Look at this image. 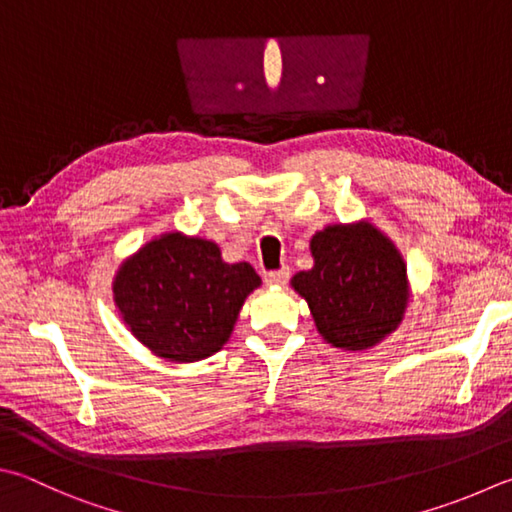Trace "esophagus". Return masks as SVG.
<instances>
[{"mask_svg": "<svg viewBox=\"0 0 512 512\" xmlns=\"http://www.w3.org/2000/svg\"><path fill=\"white\" fill-rule=\"evenodd\" d=\"M289 274H292V272H289V267H281V269H276V272H269L265 276V281L269 285H287Z\"/></svg>", "mask_w": 512, "mask_h": 512, "instance_id": "esophagus-1", "label": "esophagus"}]
</instances>
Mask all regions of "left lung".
Here are the masks:
<instances>
[{
    "instance_id": "1",
    "label": "left lung",
    "mask_w": 512,
    "mask_h": 512,
    "mask_svg": "<svg viewBox=\"0 0 512 512\" xmlns=\"http://www.w3.org/2000/svg\"><path fill=\"white\" fill-rule=\"evenodd\" d=\"M314 267L292 287L310 305L318 334L341 350H365L397 330L408 278L397 247L370 223L332 225L312 238Z\"/></svg>"
}]
</instances>
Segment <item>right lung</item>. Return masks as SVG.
<instances>
[{
	"instance_id": "1",
	"label": "right lung",
	"mask_w": 512,
	"mask_h": 512,
	"mask_svg": "<svg viewBox=\"0 0 512 512\" xmlns=\"http://www.w3.org/2000/svg\"><path fill=\"white\" fill-rule=\"evenodd\" d=\"M258 285L252 265L225 263L211 240L165 234L122 263L113 298L133 336L153 354L194 363L229 341L240 307Z\"/></svg>"
}]
</instances>
